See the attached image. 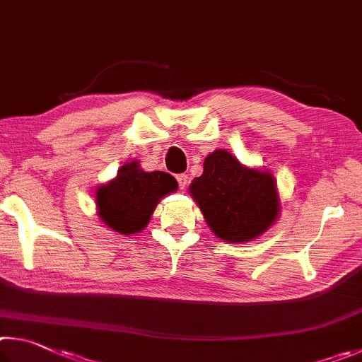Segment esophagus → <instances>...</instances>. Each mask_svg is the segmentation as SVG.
<instances>
[{
    "label": "esophagus",
    "mask_w": 362,
    "mask_h": 362,
    "mask_svg": "<svg viewBox=\"0 0 362 362\" xmlns=\"http://www.w3.org/2000/svg\"><path fill=\"white\" fill-rule=\"evenodd\" d=\"M187 180H189L187 175H177V176H176V181H177V185H180V189H181V191H185V189H186V186H187Z\"/></svg>",
    "instance_id": "esophagus-1"
}]
</instances>
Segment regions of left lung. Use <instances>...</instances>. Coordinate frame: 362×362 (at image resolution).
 <instances>
[{
    "mask_svg": "<svg viewBox=\"0 0 362 362\" xmlns=\"http://www.w3.org/2000/svg\"><path fill=\"white\" fill-rule=\"evenodd\" d=\"M189 194L210 230L229 243H248L261 237L281 211L274 175L246 167L226 149L206 156L204 173L191 182Z\"/></svg>",
    "mask_w": 362,
    "mask_h": 362,
    "instance_id": "8db88e82",
    "label": "left lung"
}]
</instances>
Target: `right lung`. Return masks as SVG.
Segmentation results:
<instances>
[{
    "label": "right lung",
    "mask_w": 362,
    "mask_h": 362,
    "mask_svg": "<svg viewBox=\"0 0 362 362\" xmlns=\"http://www.w3.org/2000/svg\"><path fill=\"white\" fill-rule=\"evenodd\" d=\"M176 189V180L165 171H144L138 160L127 162L95 191L97 214L107 229L133 235L144 230L158 202Z\"/></svg>",
    "instance_id": "obj_1"
}]
</instances>
